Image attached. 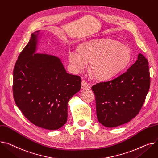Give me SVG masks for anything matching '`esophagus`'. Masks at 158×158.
I'll return each instance as SVG.
<instances>
[{
	"label": "esophagus",
	"mask_w": 158,
	"mask_h": 158,
	"mask_svg": "<svg viewBox=\"0 0 158 158\" xmlns=\"http://www.w3.org/2000/svg\"><path fill=\"white\" fill-rule=\"evenodd\" d=\"M81 88H82V89L90 88V85H89V84H88L86 81H82V85H81Z\"/></svg>",
	"instance_id": "1"
}]
</instances>
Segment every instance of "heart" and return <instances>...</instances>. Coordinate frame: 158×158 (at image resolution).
<instances>
[{"label":"heart","mask_w":158,"mask_h":158,"mask_svg":"<svg viewBox=\"0 0 158 158\" xmlns=\"http://www.w3.org/2000/svg\"><path fill=\"white\" fill-rule=\"evenodd\" d=\"M131 54L127 47L110 39L94 40L82 44L79 52L70 50L69 61L76 72L90 63V70L97 79L106 80L115 76L129 64Z\"/></svg>","instance_id":"b5f03b06"}]
</instances>
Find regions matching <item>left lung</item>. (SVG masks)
<instances>
[{"instance_id": "8db88e82", "label": "left lung", "mask_w": 158, "mask_h": 158, "mask_svg": "<svg viewBox=\"0 0 158 158\" xmlns=\"http://www.w3.org/2000/svg\"><path fill=\"white\" fill-rule=\"evenodd\" d=\"M150 82L148 60L139 54L127 71L110 81L94 85L91 88L96 96L98 121L109 128L131 121L142 109Z\"/></svg>"}]
</instances>
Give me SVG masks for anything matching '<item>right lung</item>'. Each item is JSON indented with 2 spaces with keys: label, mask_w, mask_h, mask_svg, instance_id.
Returning a JSON list of instances; mask_svg holds the SVG:
<instances>
[{
  "label": "right lung",
  "mask_w": 158,
  "mask_h": 158,
  "mask_svg": "<svg viewBox=\"0 0 158 158\" xmlns=\"http://www.w3.org/2000/svg\"><path fill=\"white\" fill-rule=\"evenodd\" d=\"M35 34H31L14 67V100L31 123L55 130L66 123L68 102L80 90L81 78L67 73L58 58L34 54Z\"/></svg>",
  "instance_id": "obj_1"
}]
</instances>
